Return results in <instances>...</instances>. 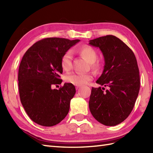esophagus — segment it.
<instances>
[{"mask_svg": "<svg viewBox=\"0 0 153 153\" xmlns=\"http://www.w3.org/2000/svg\"><path fill=\"white\" fill-rule=\"evenodd\" d=\"M81 87V85H76V89H78L79 87Z\"/></svg>", "mask_w": 153, "mask_h": 153, "instance_id": "1", "label": "esophagus"}]
</instances>
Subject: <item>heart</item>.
I'll return each mask as SVG.
<instances>
[{"instance_id":"obj_1","label":"heart","mask_w":153,"mask_h":153,"mask_svg":"<svg viewBox=\"0 0 153 153\" xmlns=\"http://www.w3.org/2000/svg\"><path fill=\"white\" fill-rule=\"evenodd\" d=\"M79 53L89 62L93 70L95 71L99 70L100 64L99 62L96 61L98 58V54L95 48L89 45H84L79 48ZM60 65L64 71L71 70L72 67V54L71 51H68L62 55L60 60ZM92 79L93 75L90 73L80 74L74 72L68 74L65 77V80L67 82L76 85H81L87 83Z\"/></svg>"}]
</instances>
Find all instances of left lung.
Wrapping results in <instances>:
<instances>
[{"label":"left lung","mask_w":153,"mask_h":153,"mask_svg":"<svg viewBox=\"0 0 153 153\" xmlns=\"http://www.w3.org/2000/svg\"><path fill=\"white\" fill-rule=\"evenodd\" d=\"M89 45L99 47L105 58L101 76L96 83L105 87H92L89 106L99 122L108 126L122 123L131 112L140 89L137 60L128 45L109 35L91 40Z\"/></svg>","instance_id":"8db88e82"}]
</instances>
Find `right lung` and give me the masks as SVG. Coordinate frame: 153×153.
<instances>
[{"label": "right lung", "instance_id": "add662e5", "mask_svg": "<svg viewBox=\"0 0 153 153\" xmlns=\"http://www.w3.org/2000/svg\"><path fill=\"white\" fill-rule=\"evenodd\" d=\"M79 39L50 37L36 42L25 52L19 64V98L29 117L37 124L53 126L68 114L70 100L76 93L72 83H62L60 60Z\"/></svg>", "mask_w": 153, "mask_h": 153}]
</instances>
